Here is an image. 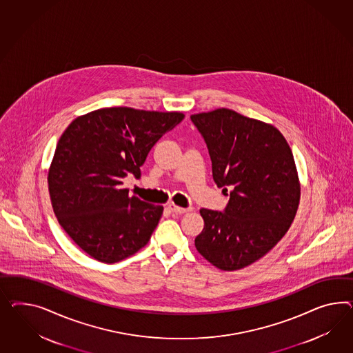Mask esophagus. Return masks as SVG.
<instances>
[{
    "label": "esophagus",
    "instance_id": "obj_1",
    "mask_svg": "<svg viewBox=\"0 0 353 353\" xmlns=\"http://www.w3.org/2000/svg\"><path fill=\"white\" fill-rule=\"evenodd\" d=\"M168 210L173 212V213H176V214H183V213H188V212H190L192 208H182V207H179V205H176V204H168Z\"/></svg>",
    "mask_w": 353,
    "mask_h": 353
}]
</instances>
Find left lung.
Segmentation results:
<instances>
[{
    "instance_id": "obj_1",
    "label": "left lung",
    "mask_w": 353,
    "mask_h": 353,
    "mask_svg": "<svg viewBox=\"0 0 353 353\" xmlns=\"http://www.w3.org/2000/svg\"><path fill=\"white\" fill-rule=\"evenodd\" d=\"M191 121L208 146L213 180L232 189L223 212L201 208L204 229L195 248L219 270L244 268L274 248L294 221L301 183L293 152L276 127L231 109Z\"/></svg>"
}]
</instances>
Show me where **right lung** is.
<instances>
[{"label": "right lung", "instance_id": "obj_1", "mask_svg": "<svg viewBox=\"0 0 353 353\" xmlns=\"http://www.w3.org/2000/svg\"><path fill=\"white\" fill-rule=\"evenodd\" d=\"M183 118L104 108L77 117L60 136L48 168L50 199L60 226L88 256L115 263L148 244L163 207L130 196L122 180L141 177L150 149Z\"/></svg>", "mask_w": 353, "mask_h": 353}]
</instances>
